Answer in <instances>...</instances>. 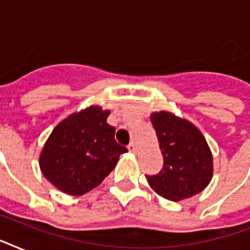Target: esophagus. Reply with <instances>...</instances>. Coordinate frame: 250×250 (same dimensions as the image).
Here are the masks:
<instances>
[{
  "mask_svg": "<svg viewBox=\"0 0 250 250\" xmlns=\"http://www.w3.org/2000/svg\"><path fill=\"white\" fill-rule=\"evenodd\" d=\"M128 150H129V152H131V153H136V150H137V149H136V145L133 144V143H131V144L128 145Z\"/></svg>",
  "mask_w": 250,
  "mask_h": 250,
  "instance_id": "34e87169",
  "label": "esophagus"
}]
</instances>
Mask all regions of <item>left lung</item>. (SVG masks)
Listing matches in <instances>:
<instances>
[{"label":"left lung","instance_id":"obj_1","mask_svg":"<svg viewBox=\"0 0 250 250\" xmlns=\"http://www.w3.org/2000/svg\"><path fill=\"white\" fill-rule=\"evenodd\" d=\"M164 154L160 174L146 176L161 197L182 201L205 189L213 178V154L201 131L170 111L150 114Z\"/></svg>","mask_w":250,"mask_h":250}]
</instances>
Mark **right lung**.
Returning <instances> with one entry per match:
<instances>
[{
    "instance_id": "add662e5",
    "label": "right lung",
    "mask_w": 250,
    "mask_h": 250,
    "mask_svg": "<svg viewBox=\"0 0 250 250\" xmlns=\"http://www.w3.org/2000/svg\"><path fill=\"white\" fill-rule=\"evenodd\" d=\"M110 110L92 105L61 121L41 149L39 165L57 189L82 196L96 188L117 166L127 148L115 141L106 123Z\"/></svg>"
}]
</instances>
